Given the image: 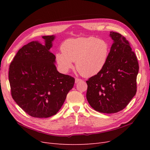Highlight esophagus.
Masks as SVG:
<instances>
[{
    "label": "esophagus",
    "instance_id": "esophagus-1",
    "mask_svg": "<svg viewBox=\"0 0 150 150\" xmlns=\"http://www.w3.org/2000/svg\"><path fill=\"white\" fill-rule=\"evenodd\" d=\"M82 80H81V79H79V78H76L75 79V83H78L79 82H80V81H81Z\"/></svg>",
    "mask_w": 150,
    "mask_h": 150
}]
</instances>
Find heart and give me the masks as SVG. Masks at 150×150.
<instances>
[{"label": "heart", "mask_w": 150, "mask_h": 150, "mask_svg": "<svg viewBox=\"0 0 150 150\" xmlns=\"http://www.w3.org/2000/svg\"><path fill=\"white\" fill-rule=\"evenodd\" d=\"M62 52L56 54V60L64 72L73 67L79 74L89 78L99 73L105 67L110 54V47L105 40L94 37L71 38L61 45Z\"/></svg>", "instance_id": "obj_1"}]
</instances>
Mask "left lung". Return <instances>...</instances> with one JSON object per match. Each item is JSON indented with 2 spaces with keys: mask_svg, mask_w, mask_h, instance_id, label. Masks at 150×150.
<instances>
[{
  "mask_svg": "<svg viewBox=\"0 0 150 150\" xmlns=\"http://www.w3.org/2000/svg\"><path fill=\"white\" fill-rule=\"evenodd\" d=\"M110 36L113 44L105 67L86 81L90 106L108 114L122 110L135 96L139 71L137 57L128 40L115 32H110Z\"/></svg>",
  "mask_w": 150,
  "mask_h": 150,
  "instance_id": "left-lung-1",
  "label": "left lung"
}]
</instances>
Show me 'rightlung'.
Segmentation results:
<instances>
[{"label":"right lung","instance_id":"right-lung-1","mask_svg":"<svg viewBox=\"0 0 150 150\" xmlns=\"http://www.w3.org/2000/svg\"><path fill=\"white\" fill-rule=\"evenodd\" d=\"M42 38L44 44L32 41L20 49L8 71L13 99L27 114L39 118L56 114L75 82L56 69V56L50 51L55 36Z\"/></svg>","mask_w":150,"mask_h":150}]
</instances>
